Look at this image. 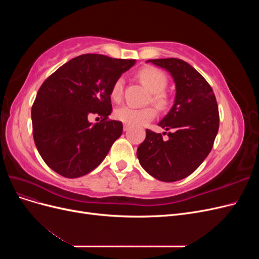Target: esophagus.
Returning a JSON list of instances; mask_svg holds the SVG:
<instances>
[{
	"label": "esophagus",
	"mask_w": 259,
	"mask_h": 259,
	"mask_svg": "<svg viewBox=\"0 0 259 259\" xmlns=\"http://www.w3.org/2000/svg\"><path fill=\"white\" fill-rule=\"evenodd\" d=\"M123 130H124V132H127V131L130 130V125L124 124V125H123Z\"/></svg>",
	"instance_id": "1"
}]
</instances>
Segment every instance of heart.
Wrapping results in <instances>:
<instances>
[{
  "mask_svg": "<svg viewBox=\"0 0 259 259\" xmlns=\"http://www.w3.org/2000/svg\"><path fill=\"white\" fill-rule=\"evenodd\" d=\"M139 81L151 93V101L159 108H165L168 104V98L164 90L166 89L167 77L159 69L153 67H145L139 70L137 74ZM123 94V80L117 79L111 89V98L114 101H120ZM155 116V110L151 107L134 108L131 106H122L114 111V117L117 121L130 125L140 126L151 121Z\"/></svg>",
  "mask_w": 259,
  "mask_h": 259,
  "instance_id": "b5f03b06",
  "label": "heart"
}]
</instances>
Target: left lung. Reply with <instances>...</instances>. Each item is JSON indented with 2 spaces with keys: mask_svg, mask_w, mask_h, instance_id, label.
<instances>
[{
  "mask_svg": "<svg viewBox=\"0 0 259 259\" xmlns=\"http://www.w3.org/2000/svg\"><path fill=\"white\" fill-rule=\"evenodd\" d=\"M147 62L171 75L176 95L173 107L159 122V126L171 131L167 133L168 139L146 130L137 158L148 174L173 183L192 174L210 152L219 127L218 106L209 84L188 62L177 58Z\"/></svg>",
  "mask_w": 259,
  "mask_h": 259,
  "instance_id": "obj_1",
  "label": "left lung"
}]
</instances>
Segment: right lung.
Segmentation results:
<instances>
[{
    "label": "right lung",
    "mask_w": 259,
    "mask_h": 259,
    "mask_svg": "<svg viewBox=\"0 0 259 259\" xmlns=\"http://www.w3.org/2000/svg\"><path fill=\"white\" fill-rule=\"evenodd\" d=\"M135 59L84 54L69 60L48 77L31 110L33 138L44 162L67 178L81 177L104 161L123 124L108 120L111 89ZM90 114L102 117L88 121Z\"/></svg>",
    "instance_id": "add662e5"
}]
</instances>
